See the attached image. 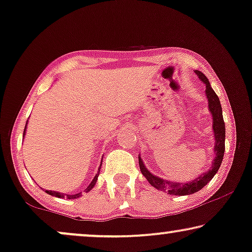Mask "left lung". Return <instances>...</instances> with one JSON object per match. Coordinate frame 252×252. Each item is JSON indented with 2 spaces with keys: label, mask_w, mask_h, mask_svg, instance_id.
I'll use <instances>...</instances> for the list:
<instances>
[{
  "label": "left lung",
  "mask_w": 252,
  "mask_h": 252,
  "mask_svg": "<svg viewBox=\"0 0 252 252\" xmlns=\"http://www.w3.org/2000/svg\"><path fill=\"white\" fill-rule=\"evenodd\" d=\"M194 72L197 74L198 79L205 84V95H207L208 98L209 111H210V114L212 115V130H214L215 137V158L214 161H212L211 169L207 172L201 173V175L197 176L195 179L189 180V182L187 183L170 182V180H165L158 176H154L153 173H152L150 170H147L146 166H145L140 155H138L140 171L145 176V178L148 180V183L157 189L161 190V192L168 193L170 195H189V194H194L203 189V187L214 178L219 168H220L222 158H224L225 153V122L224 118H222L220 100H219L216 92L212 90L210 82H209L207 76H205L202 72H200V70H194Z\"/></svg>",
  "instance_id": "1"
}]
</instances>
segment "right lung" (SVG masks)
Segmentation results:
<instances>
[{
  "label": "right lung",
  "mask_w": 252,
  "mask_h": 252,
  "mask_svg": "<svg viewBox=\"0 0 252 252\" xmlns=\"http://www.w3.org/2000/svg\"><path fill=\"white\" fill-rule=\"evenodd\" d=\"M28 122V120H27ZM27 122H26V126H25V130H24V136H25V132H26V127H27ZM101 166V164H100ZM99 172H100V168H99L98 172L95 173L94 178L92 179V182L89 184V186L87 187L86 192H90V190L94 189L95 183H97V179H98V176H99ZM45 193H48L49 195H52V196H56V197H59V198H68V200H72V198H77L81 196V193H76V194H65V193H59V192H56V190H45Z\"/></svg>",
  "instance_id": "right-lung-1"
}]
</instances>
